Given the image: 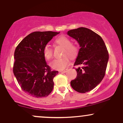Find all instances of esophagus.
Instances as JSON below:
<instances>
[{
	"label": "esophagus",
	"mask_w": 123,
	"mask_h": 123,
	"mask_svg": "<svg viewBox=\"0 0 123 123\" xmlns=\"http://www.w3.org/2000/svg\"><path fill=\"white\" fill-rule=\"evenodd\" d=\"M67 70H68V69H65V70H61V71H60V72H62V73H65L67 71Z\"/></svg>",
	"instance_id": "esophagus-1"
}]
</instances>
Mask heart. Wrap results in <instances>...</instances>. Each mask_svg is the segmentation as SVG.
I'll use <instances>...</instances> for the list:
<instances>
[{"label": "heart", "instance_id": "1", "mask_svg": "<svg viewBox=\"0 0 123 123\" xmlns=\"http://www.w3.org/2000/svg\"><path fill=\"white\" fill-rule=\"evenodd\" d=\"M57 44L60 45L64 47L63 55L64 56L60 58L55 59L51 63L52 68L58 70H62L65 69L69 62V58L68 55L70 58H73L76 57L79 53V48L74 44L71 43V40L65 36H60L55 40ZM43 55L45 58L47 60H50L53 58V50L49 45H46L43 49Z\"/></svg>", "mask_w": 123, "mask_h": 123}]
</instances>
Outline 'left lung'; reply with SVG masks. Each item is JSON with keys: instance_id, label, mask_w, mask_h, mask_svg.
<instances>
[{"instance_id": "left-lung-1", "label": "left lung", "mask_w": 123, "mask_h": 123, "mask_svg": "<svg viewBox=\"0 0 123 123\" xmlns=\"http://www.w3.org/2000/svg\"><path fill=\"white\" fill-rule=\"evenodd\" d=\"M68 35L76 39L80 49L74 66L77 76L70 81L74 90L80 93L91 91L101 82L105 75L109 53L104 40L99 35L88 28L72 29Z\"/></svg>"}]
</instances>
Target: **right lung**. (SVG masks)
Returning <instances> with one entry per match:
<instances>
[{"mask_svg":"<svg viewBox=\"0 0 123 123\" xmlns=\"http://www.w3.org/2000/svg\"><path fill=\"white\" fill-rule=\"evenodd\" d=\"M60 32H34L18 44L14 52L13 73L21 88L35 98L47 97L54 87L58 73L51 70L43 55L44 46Z\"/></svg>","mask_w":123,"mask_h":123,"instance_id":"right-lung-1","label":"right lung"}]
</instances>
